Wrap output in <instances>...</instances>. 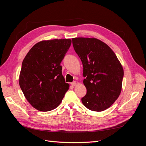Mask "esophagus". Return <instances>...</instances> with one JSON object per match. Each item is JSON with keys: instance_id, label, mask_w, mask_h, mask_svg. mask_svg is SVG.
I'll list each match as a JSON object with an SVG mask.
<instances>
[{"instance_id": "esophagus-1", "label": "esophagus", "mask_w": 146, "mask_h": 146, "mask_svg": "<svg viewBox=\"0 0 146 146\" xmlns=\"http://www.w3.org/2000/svg\"><path fill=\"white\" fill-rule=\"evenodd\" d=\"M76 81H74V82H73L72 83H71V85H72V86H76Z\"/></svg>"}]
</instances>
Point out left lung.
Wrapping results in <instances>:
<instances>
[{
  "instance_id": "1",
  "label": "left lung",
  "mask_w": 146,
  "mask_h": 146,
  "mask_svg": "<svg viewBox=\"0 0 146 146\" xmlns=\"http://www.w3.org/2000/svg\"><path fill=\"white\" fill-rule=\"evenodd\" d=\"M72 40L83 67L86 94L82 98V103L92 111H104L120 95L122 66L111 48L99 39L75 38Z\"/></svg>"
}]
</instances>
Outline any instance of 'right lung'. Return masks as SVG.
I'll return each instance as SVG.
<instances>
[{"label": "right lung", "mask_w": 146, "mask_h": 146, "mask_svg": "<svg viewBox=\"0 0 146 146\" xmlns=\"http://www.w3.org/2000/svg\"><path fill=\"white\" fill-rule=\"evenodd\" d=\"M71 42L70 39L40 41L32 47L23 61L19 86L26 99L39 111L56 108L69 89L60 63Z\"/></svg>", "instance_id": "1"}]
</instances>
